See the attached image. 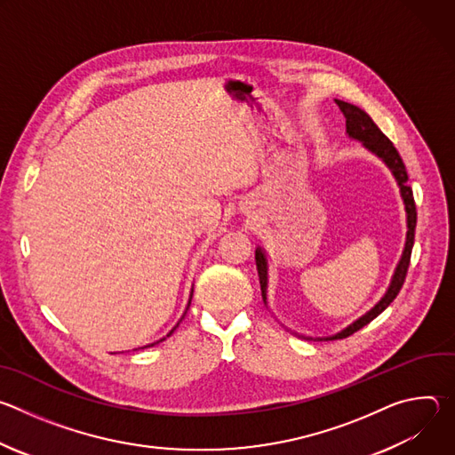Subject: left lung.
Segmentation results:
<instances>
[{
  "mask_svg": "<svg viewBox=\"0 0 455 455\" xmlns=\"http://www.w3.org/2000/svg\"><path fill=\"white\" fill-rule=\"evenodd\" d=\"M340 111L346 116V132L349 135V139L358 140L363 144V148L367 151H371L372 155H376L388 169H391L393 176L398 181L400 192H402V198H403V205H405V212H407V241H405V248L402 253L400 263L395 270L391 286L385 291V295L381 297V300L369 309L365 315H362L358 320H355L351 326H347L346 330H342L340 333L333 335V337H323V339H315V340H337V339H346L349 335H353L355 331L362 330L363 326L371 320H374L388 304H391L396 295L400 293L405 277H407V270L411 265V253H412V246H414V230H416V220H418V212H416V204H414V194L412 188L409 185V174L405 169V164L400 156V153L396 151V148L393 146V142L388 140L381 132L379 127L372 122V118L360 109L355 104L344 102V100H337ZM255 263H257V272H259V283H261V291H263V299L267 302V290H268V261H267V253L263 248H257L255 250ZM311 340V339H307Z\"/></svg>",
  "mask_w": 455,
  "mask_h": 455,
  "instance_id": "obj_1",
  "label": "left lung"
}]
</instances>
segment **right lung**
<instances>
[{
    "label": "right lung",
    "mask_w": 455,
    "mask_h": 455,
    "mask_svg": "<svg viewBox=\"0 0 455 455\" xmlns=\"http://www.w3.org/2000/svg\"><path fill=\"white\" fill-rule=\"evenodd\" d=\"M190 299H192V293H190ZM190 299H188V304H187V307H185V313H187V309H188V306H190ZM185 313H183V316H185ZM183 316H181V318H183ZM181 318H180V322H181ZM180 322H178V323H180ZM178 323H176V326L171 330V333H169V335H172V333H174V330L178 328ZM169 335H167V337H169ZM162 340H165V339H162ZM162 340H160V342H162ZM155 344H156V342H155ZM155 344H149V346H146V347H151V346H155ZM142 349H144V347H142Z\"/></svg>",
    "instance_id": "right-lung-1"
}]
</instances>
